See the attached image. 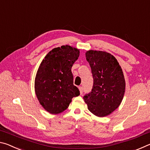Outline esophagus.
<instances>
[{
	"instance_id": "1",
	"label": "esophagus",
	"mask_w": 150,
	"mask_h": 150,
	"mask_svg": "<svg viewBox=\"0 0 150 150\" xmlns=\"http://www.w3.org/2000/svg\"><path fill=\"white\" fill-rule=\"evenodd\" d=\"M79 91H80L81 95H82L83 93V88L82 87H79Z\"/></svg>"
}]
</instances>
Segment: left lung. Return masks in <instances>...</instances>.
Instances as JSON below:
<instances>
[{
  "mask_svg": "<svg viewBox=\"0 0 150 150\" xmlns=\"http://www.w3.org/2000/svg\"><path fill=\"white\" fill-rule=\"evenodd\" d=\"M86 59L93 77L92 90L83 96L88 109L93 115L104 117L120 105L125 92V79L116 58L109 53L89 50Z\"/></svg>",
  "mask_w": 150,
  "mask_h": 150,
  "instance_id": "8db88e82",
  "label": "left lung"
}]
</instances>
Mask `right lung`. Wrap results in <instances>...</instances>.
I'll return each mask as SVG.
<instances>
[{
	"mask_svg": "<svg viewBox=\"0 0 150 150\" xmlns=\"http://www.w3.org/2000/svg\"><path fill=\"white\" fill-rule=\"evenodd\" d=\"M79 50L69 45L55 47L43 59L35 79V92L40 103L51 114L66 110L73 97L80 95L73 85L71 67Z\"/></svg>",
	"mask_w": 150,
	"mask_h": 150,
	"instance_id": "obj_1",
	"label": "right lung"
}]
</instances>
